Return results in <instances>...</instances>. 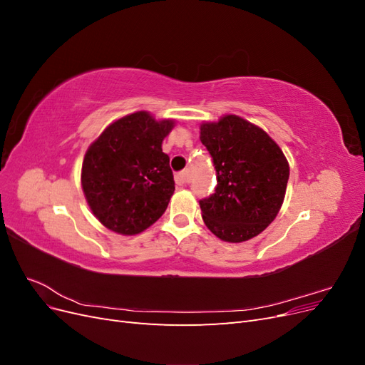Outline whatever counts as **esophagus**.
<instances>
[{"label":"esophagus","instance_id":"34e87169","mask_svg":"<svg viewBox=\"0 0 365 365\" xmlns=\"http://www.w3.org/2000/svg\"><path fill=\"white\" fill-rule=\"evenodd\" d=\"M175 182L178 185H185L187 182H189V173L187 172H180L175 175Z\"/></svg>","mask_w":365,"mask_h":365}]
</instances>
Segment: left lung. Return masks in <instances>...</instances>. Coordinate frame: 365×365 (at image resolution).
Listing matches in <instances>:
<instances>
[{
	"label": "left lung",
	"instance_id": "8db88e82",
	"mask_svg": "<svg viewBox=\"0 0 365 365\" xmlns=\"http://www.w3.org/2000/svg\"><path fill=\"white\" fill-rule=\"evenodd\" d=\"M202 145L216 169L215 193L200 201L207 228L239 244L260 235L280 212L289 164L262 128L228 114L201 125Z\"/></svg>",
	"mask_w": 365,
	"mask_h": 365
}]
</instances>
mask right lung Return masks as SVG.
Wrapping results in <instances>:
<instances>
[{"label":"right lung","instance_id":"obj_1","mask_svg":"<svg viewBox=\"0 0 365 365\" xmlns=\"http://www.w3.org/2000/svg\"><path fill=\"white\" fill-rule=\"evenodd\" d=\"M170 118L137 111L109 125L88 148L82 190L93 215L114 233L134 236L163 216L175 192L163 140Z\"/></svg>","mask_w":365,"mask_h":365}]
</instances>
